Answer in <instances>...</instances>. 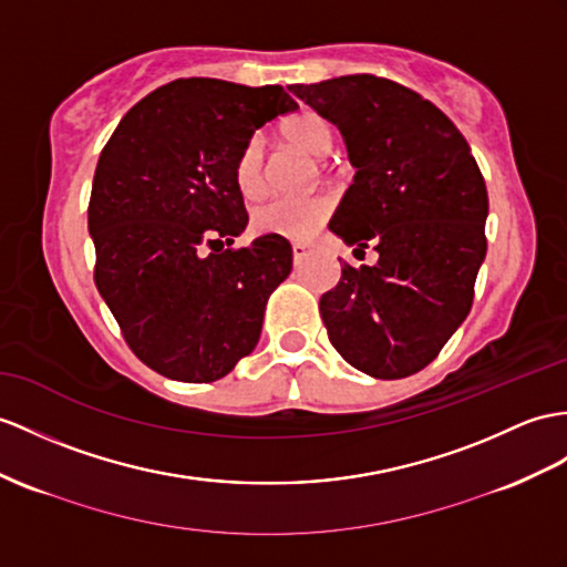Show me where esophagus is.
<instances>
[{"mask_svg":"<svg viewBox=\"0 0 567 567\" xmlns=\"http://www.w3.org/2000/svg\"><path fill=\"white\" fill-rule=\"evenodd\" d=\"M310 252H312V247L308 243H293V261H296V265H300V261L306 259Z\"/></svg>","mask_w":567,"mask_h":567,"instance_id":"1","label":"esophagus"}]
</instances>
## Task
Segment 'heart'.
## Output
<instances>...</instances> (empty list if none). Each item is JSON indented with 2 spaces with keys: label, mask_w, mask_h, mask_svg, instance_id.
Wrapping results in <instances>:
<instances>
[{
  "label": "heart",
  "mask_w": 567,
  "mask_h": 567,
  "mask_svg": "<svg viewBox=\"0 0 567 567\" xmlns=\"http://www.w3.org/2000/svg\"><path fill=\"white\" fill-rule=\"evenodd\" d=\"M284 140L300 148L312 158H324L334 148V127L329 120L315 110H300L281 124ZM236 185L247 199L259 197L265 192V148L259 136L247 140L236 161ZM334 209V199L329 195H315L302 199H271L259 204L252 212V228L259 236H279L288 240H306L320 228Z\"/></svg>",
  "instance_id": "b5f03b06"
}]
</instances>
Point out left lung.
Segmentation results:
<instances>
[{"label": "left lung", "instance_id": "obj_1", "mask_svg": "<svg viewBox=\"0 0 567 567\" xmlns=\"http://www.w3.org/2000/svg\"><path fill=\"white\" fill-rule=\"evenodd\" d=\"M288 91L337 124L355 168L329 230L380 255L372 267L343 265L320 298L331 347L365 375L409 378L472 310L488 216L472 148L443 110L390 79L351 74Z\"/></svg>", "mask_w": 567, "mask_h": 567}]
</instances>
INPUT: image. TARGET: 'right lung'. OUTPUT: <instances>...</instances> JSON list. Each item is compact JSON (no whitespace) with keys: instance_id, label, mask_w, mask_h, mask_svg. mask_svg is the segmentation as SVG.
<instances>
[{"instance_id":"add662e5","label":"right lung","mask_w":567,"mask_h":567,"mask_svg":"<svg viewBox=\"0 0 567 567\" xmlns=\"http://www.w3.org/2000/svg\"><path fill=\"white\" fill-rule=\"evenodd\" d=\"M281 86L177 79L122 117L95 165L93 279L134 355L179 382L228 375L259 341L291 243L236 250L247 212L236 161L261 124L293 113Z\"/></svg>"}]
</instances>
